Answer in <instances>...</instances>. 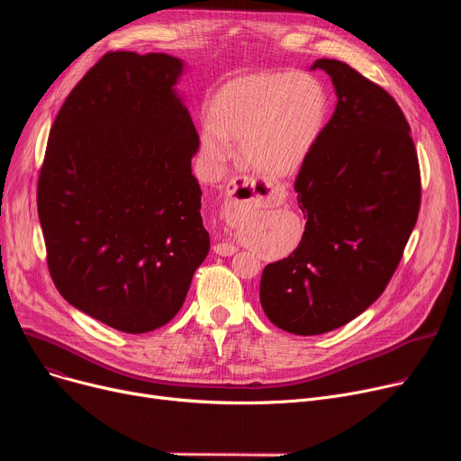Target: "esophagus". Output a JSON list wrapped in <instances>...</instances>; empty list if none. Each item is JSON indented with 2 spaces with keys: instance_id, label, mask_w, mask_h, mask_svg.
<instances>
[{
  "instance_id": "1",
  "label": "esophagus",
  "mask_w": 461,
  "mask_h": 461,
  "mask_svg": "<svg viewBox=\"0 0 461 461\" xmlns=\"http://www.w3.org/2000/svg\"><path fill=\"white\" fill-rule=\"evenodd\" d=\"M275 198V188L263 181H256L247 176H239L230 179L226 186V200L222 207L224 221L230 226H235L240 218L249 214L254 207H259ZM239 247L231 240H222L214 245V252L218 256H233Z\"/></svg>"
}]
</instances>
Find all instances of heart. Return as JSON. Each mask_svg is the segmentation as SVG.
Segmentation results:
<instances>
[{"label": "heart", "mask_w": 461, "mask_h": 461, "mask_svg": "<svg viewBox=\"0 0 461 461\" xmlns=\"http://www.w3.org/2000/svg\"><path fill=\"white\" fill-rule=\"evenodd\" d=\"M329 108L327 87L306 72L240 77L211 99L202 155L211 167H221L231 157L230 141H239L245 166L267 176L294 174L318 145Z\"/></svg>", "instance_id": "b5f03b06"}]
</instances>
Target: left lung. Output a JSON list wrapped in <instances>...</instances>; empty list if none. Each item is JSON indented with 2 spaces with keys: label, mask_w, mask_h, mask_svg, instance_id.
I'll return each mask as SVG.
<instances>
[{
  "label": "left lung",
  "mask_w": 461,
  "mask_h": 461,
  "mask_svg": "<svg viewBox=\"0 0 461 461\" xmlns=\"http://www.w3.org/2000/svg\"><path fill=\"white\" fill-rule=\"evenodd\" d=\"M312 68L330 77L338 103L295 179L301 243L259 284L265 316L299 336L342 327L379 299L420 209L419 157L398 103L344 61Z\"/></svg>",
  "instance_id": "obj_1"
}]
</instances>
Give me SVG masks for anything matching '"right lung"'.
Listing matches in <instances>:
<instances>
[{
    "label": "right lung",
    "instance_id": "obj_1",
    "mask_svg": "<svg viewBox=\"0 0 461 461\" xmlns=\"http://www.w3.org/2000/svg\"><path fill=\"white\" fill-rule=\"evenodd\" d=\"M167 54L108 52L65 99L48 136L37 211L48 271L67 303L117 330L172 321L209 252L200 136Z\"/></svg>",
    "mask_w": 461,
    "mask_h": 461
}]
</instances>
